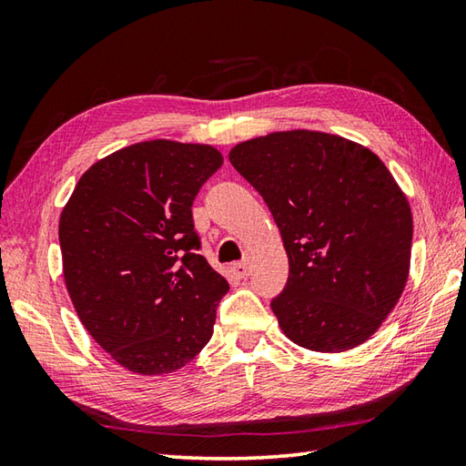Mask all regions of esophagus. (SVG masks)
Returning <instances> with one entry per match:
<instances>
[{"mask_svg": "<svg viewBox=\"0 0 466 466\" xmlns=\"http://www.w3.org/2000/svg\"><path fill=\"white\" fill-rule=\"evenodd\" d=\"M232 272L238 276V279H248L250 274V262L248 260H242V262H234L232 264Z\"/></svg>", "mask_w": 466, "mask_h": 466, "instance_id": "34e87169", "label": "esophagus"}]
</instances>
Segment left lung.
<instances>
[{
  "mask_svg": "<svg viewBox=\"0 0 466 466\" xmlns=\"http://www.w3.org/2000/svg\"><path fill=\"white\" fill-rule=\"evenodd\" d=\"M228 157L270 208L289 254V282L270 304L282 332L314 352L369 340L410 270V204L389 167L362 144L314 130L252 137Z\"/></svg>",
  "mask_w": 466,
  "mask_h": 466,
  "instance_id": "obj_1",
  "label": "left lung"
}]
</instances>
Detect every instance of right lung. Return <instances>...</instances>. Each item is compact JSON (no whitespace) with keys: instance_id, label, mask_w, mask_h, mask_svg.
<instances>
[{"instance_id":"1","label":"right lung","mask_w":466,"mask_h":466,"mask_svg":"<svg viewBox=\"0 0 466 466\" xmlns=\"http://www.w3.org/2000/svg\"><path fill=\"white\" fill-rule=\"evenodd\" d=\"M222 162L208 144L127 146L84 172L59 216L77 319L134 374L182 369L212 339L230 286L198 254L192 204Z\"/></svg>"}]
</instances>
